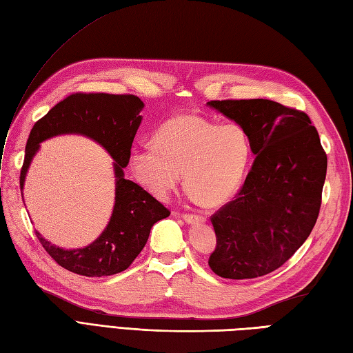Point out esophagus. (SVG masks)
<instances>
[{"instance_id": "1", "label": "esophagus", "mask_w": 353, "mask_h": 353, "mask_svg": "<svg viewBox=\"0 0 353 353\" xmlns=\"http://www.w3.org/2000/svg\"><path fill=\"white\" fill-rule=\"evenodd\" d=\"M183 220L188 225H197V223H205L206 219L202 216H193V214H183Z\"/></svg>"}]
</instances>
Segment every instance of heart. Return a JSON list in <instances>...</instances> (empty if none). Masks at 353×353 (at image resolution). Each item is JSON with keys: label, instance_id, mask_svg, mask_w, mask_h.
I'll list each match as a JSON object with an SVG mask.
<instances>
[{"label": "heart", "instance_id": "obj_1", "mask_svg": "<svg viewBox=\"0 0 353 353\" xmlns=\"http://www.w3.org/2000/svg\"><path fill=\"white\" fill-rule=\"evenodd\" d=\"M250 161L252 141L241 125L179 114L157 128L152 147L132 152L130 170L159 199L175 190L183 174L185 190L197 202L219 206L236 194Z\"/></svg>", "mask_w": 353, "mask_h": 353}]
</instances>
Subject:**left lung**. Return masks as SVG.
Segmentation results:
<instances>
[{
  "mask_svg": "<svg viewBox=\"0 0 353 353\" xmlns=\"http://www.w3.org/2000/svg\"><path fill=\"white\" fill-rule=\"evenodd\" d=\"M206 105L244 128L256 156L236 199L211 219L217 247L208 263L223 279L261 277L289 261L313 230L326 154L304 112L265 99Z\"/></svg>",
  "mask_w": 353,
  "mask_h": 353,
  "instance_id": "left-lung-1",
  "label": "left lung"
}]
</instances>
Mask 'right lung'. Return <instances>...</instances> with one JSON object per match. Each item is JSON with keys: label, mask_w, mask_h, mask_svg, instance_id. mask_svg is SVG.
Instances as JSON below:
<instances>
[{"label": "right lung", "mask_w": 353, "mask_h": 353, "mask_svg": "<svg viewBox=\"0 0 353 353\" xmlns=\"http://www.w3.org/2000/svg\"><path fill=\"white\" fill-rule=\"evenodd\" d=\"M143 101L136 96L73 94L59 101L34 124L21 170V193L40 143L61 134H81L97 142L114 159L115 202L101 234L81 248L57 247L40 232L36 235L45 250L63 268L87 277L114 276L127 270L148 241L151 228L169 217L159 201L141 185L124 178L134 134L142 123Z\"/></svg>", "instance_id": "right-lung-1"}]
</instances>
